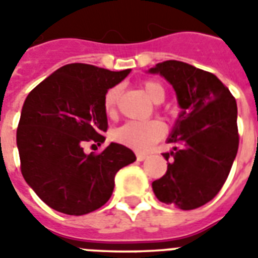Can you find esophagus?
<instances>
[{
	"label": "esophagus",
	"mask_w": 258,
	"mask_h": 258,
	"mask_svg": "<svg viewBox=\"0 0 258 258\" xmlns=\"http://www.w3.org/2000/svg\"><path fill=\"white\" fill-rule=\"evenodd\" d=\"M146 158H147V155H146V154H138V155H136V160H138V161H144Z\"/></svg>",
	"instance_id": "obj_1"
}]
</instances>
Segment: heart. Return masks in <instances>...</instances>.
<instances>
[{"instance_id":"obj_1","label":"heart","mask_w":258,"mask_h":258,"mask_svg":"<svg viewBox=\"0 0 258 258\" xmlns=\"http://www.w3.org/2000/svg\"><path fill=\"white\" fill-rule=\"evenodd\" d=\"M143 90L146 96L155 104L164 101L165 90L162 85L154 80H146L143 83ZM120 89L118 86L111 87L104 97V108L108 115H114L116 111V103L119 98ZM165 133V127L158 120H147V122H139V120H129L118 129H115L112 138L115 142L123 144L126 147H131L138 151H146L153 147L160 139H162Z\"/></svg>"}]
</instances>
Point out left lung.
I'll list each match as a JSON object with an SVG mask.
<instances>
[{
    "label": "left lung",
    "mask_w": 258,
    "mask_h": 258,
    "mask_svg": "<svg viewBox=\"0 0 258 258\" xmlns=\"http://www.w3.org/2000/svg\"><path fill=\"white\" fill-rule=\"evenodd\" d=\"M149 74L172 85L182 109L168 138L175 147L162 154L167 173L153 182L154 195L180 210L202 207L218 195L236 157V100L215 75L186 62H160Z\"/></svg>",
    "instance_id": "left-lung-1"
}]
</instances>
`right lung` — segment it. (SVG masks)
I'll return each instance as SVG.
<instances>
[{
  "mask_svg": "<svg viewBox=\"0 0 258 258\" xmlns=\"http://www.w3.org/2000/svg\"><path fill=\"white\" fill-rule=\"evenodd\" d=\"M131 69L112 72L87 63L56 69L25 100L16 131L23 178L48 207L83 215L103 207L120 168L136 161L132 150L111 143L86 154L85 142L104 143L105 93Z\"/></svg>",
  "mask_w": 258,
  "mask_h": 258,
  "instance_id": "1",
  "label": "right lung"
}]
</instances>
